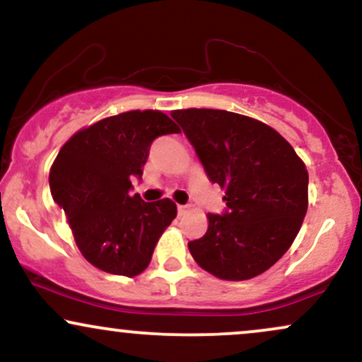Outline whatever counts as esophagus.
I'll return each instance as SVG.
<instances>
[{
  "label": "esophagus",
  "mask_w": 362,
  "mask_h": 362,
  "mask_svg": "<svg viewBox=\"0 0 362 362\" xmlns=\"http://www.w3.org/2000/svg\"><path fill=\"white\" fill-rule=\"evenodd\" d=\"M177 209H178V214L184 216V214L187 213V211H189V206H182V204H178V206H177Z\"/></svg>",
  "instance_id": "esophagus-1"
}]
</instances>
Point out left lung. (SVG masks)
I'll list each match as a JSON object with an SVG mask.
<instances>
[{"label": "left lung", "mask_w": 362, "mask_h": 362, "mask_svg": "<svg viewBox=\"0 0 362 362\" xmlns=\"http://www.w3.org/2000/svg\"><path fill=\"white\" fill-rule=\"evenodd\" d=\"M228 211L207 214L189 242L199 267L223 281H247L289 250L308 209V170L276 129L216 109L172 110Z\"/></svg>", "instance_id": "obj_1"}]
</instances>
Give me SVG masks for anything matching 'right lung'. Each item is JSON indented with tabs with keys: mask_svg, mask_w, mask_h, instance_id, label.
Returning <instances> with one entry per match:
<instances>
[{
	"mask_svg": "<svg viewBox=\"0 0 362 362\" xmlns=\"http://www.w3.org/2000/svg\"><path fill=\"white\" fill-rule=\"evenodd\" d=\"M180 132L160 110H129L83 127L62 144L49 172L54 202L64 211L81 255L103 272L139 276L161 233L177 216L170 199L131 195L149 144Z\"/></svg>",
	"mask_w": 362,
	"mask_h": 362,
	"instance_id": "obj_1",
	"label": "right lung"
}]
</instances>
